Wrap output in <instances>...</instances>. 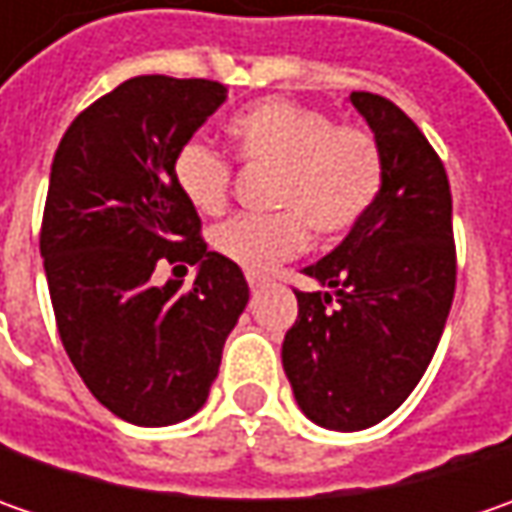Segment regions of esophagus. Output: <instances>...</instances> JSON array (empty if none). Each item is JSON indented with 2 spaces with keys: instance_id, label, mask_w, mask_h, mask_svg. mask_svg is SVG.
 Masks as SVG:
<instances>
[{
  "instance_id": "obj_1",
  "label": "esophagus",
  "mask_w": 512,
  "mask_h": 512,
  "mask_svg": "<svg viewBox=\"0 0 512 512\" xmlns=\"http://www.w3.org/2000/svg\"><path fill=\"white\" fill-rule=\"evenodd\" d=\"M247 285H250V290L256 293V290H262V287L267 285L265 276H256V273H247Z\"/></svg>"
}]
</instances>
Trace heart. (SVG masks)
<instances>
[{"label":"heart","instance_id":"b5f03b06","mask_svg":"<svg viewBox=\"0 0 512 512\" xmlns=\"http://www.w3.org/2000/svg\"><path fill=\"white\" fill-rule=\"evenodd\" d=\"M227 133L247 165L279 170L270 216L242 213L213 230V247L247 273H265L307 245L310 224L339 239L367 216L384 185L382 148L370 130L336 125L325 110L265 99L236 113ZM233 168L205 139H187L173 156V182L190 207L219 213Z\"/></svg>","mask_w":512,"mask_h":512}]
</instances>
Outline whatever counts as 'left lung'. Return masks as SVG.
I'll list each match as a JSON object with an SVG mask.
<instances>
[{"label":"left lung","mask_w":512,"mask_h":512,"mask_svg":"<svg viewBox=\"0 0 512 512\" xmlns=\"http://www.w3.org/2000/svg\"><path fill=\"white\" fill-rule=\"evenodd\" d=\"M384 162L379 199L305 276L282 344L293 396L310 422L364 430L413 393L456 293L453 199L439 153L390 99L353 90Z\"/></svg>","instance_id":"8db88e82"}]
</instances>
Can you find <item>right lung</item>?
<instances>
[{
	"mask_svg": "<svg viewBox=\"0 0 512 512\" xmlns=\"http://www.w3.org/2000/svg\"><path fill=\"white\" fill-rule=\"evenodd\" d=\"M225 99L210 79L133 76L70 122L50 165L39 250L59 339L90 393L139 427L207 402L250 299L173 182L176 150ZM162 264L200 270L159 286Z\"/></svg>",
	"mask_w": 512,
	"mask_h": 512,
	"instance_id": "right-lung-1",
	"label": "right lung"
}]
</instances>
